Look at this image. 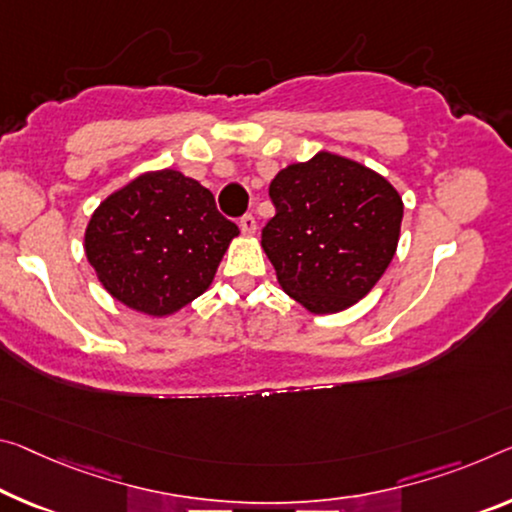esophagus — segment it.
<instances>
[{"mask_svg": "<svg viewBox=\"0 0 512 512\" xmlns=\"http://www.w3.org/2000/svg\"><path fill=\"white\" fill-rule=\"evenodd\" d=\"M239 227H241L243 234H255V230H257L255 216H253V214H243V216L239 218Z\"/></svg>", "mask_w": 512, "mask_h": 512, "instance_id": "esophagus-1", "label": "esophagus"}]
</instances>
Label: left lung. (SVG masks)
<instances>
[{
	"mask_svg": "<svg viewBox=\"0 0 512 512\" xmlns=\"http://www.w3.org/2000/svg\"><path fill=\"white\" fill-rule=\"evenodd\" d=\"M275 216L262 230L278 282L314 314L358 303L380 280L399 243L403 202L385 177L319 152L269 186Z\"/></svg>",
	"mask_w": 512,
	"mask_h": 512,
	"instance_id": "obj_1",
	"label": "left lung"
}]
</instances>
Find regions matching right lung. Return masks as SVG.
Segmentation results:
<instances>
[{
    "instance_id": "right-lung-1",
    "label": "right lung",
    "mask_w": 512,
    "mask_h": 512,
    "mask_svg": "<svg viewBox=\"0 0 512 512\" xmlns=\"http://www.w3.org/2000/svg\"><path fill=\"white\" fill-rule=\"evenodd\" d=\"M237 234L212 191L166 168L136 177L95 209L86 257L113 298L166 316L212 285Z\"/></svg>"
}]
</instances>
